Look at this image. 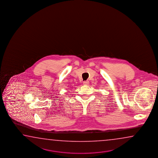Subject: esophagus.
Here are the masks:
<instances>
[{"instance_id":"esophagus-1","label":"esophagus","mask_w":158,"mask_h":158,"mask_svg":"<svg viewBox=\"0 0 158 158\" xmlns=\"http://www.w3.org/2000/svg\"><path fill=\"white\" fill-rule=\"evenodd\" d=\"M83 83H84V85H89V81H85Z\"/></svg>"}]
</instances>
